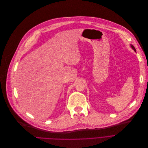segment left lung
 I'll use <instances>...</instances> for the list:
<instances>
[{"label":"left lung","mask_w":148,"mask_h":148,"mask_svg":"<svg viewBox=\"0 0 148 148\" xmlns=\"http://www.w3.org/2000/svg\"><path fill=\"white\" fill-rule=\"evenodd\" d=\"M130 47H131V48H132V49H133V50H134L135 52H136V49H135V47H134L132 45H131H131H130Z\"/></svg>","instance_id":"left-lung-1"}]
</instances>
